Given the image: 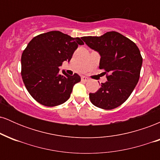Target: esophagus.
I'll list each match as a JSON object with an SVG mask.
<instances>
[{"mask_svg":"<svg viewBox=\"0 0 160 160\" xmlns=\"http://www.w3.org/2000/svg\"><path fill=\"white\" fill-rule=\"evenodd\" d=\"M81 80L84 82H87L88 80H89V78H86V77H85V76H82V77H81Z\"/></svg>","mask_w":160,"mask_h":160,"instance_id":"esophagus-1","label":"esophagus"}]
</instances>
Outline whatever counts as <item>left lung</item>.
I'll return each instance as SVG.
<instances>
[{"label":"left lung","mask_w":160,"mask_h":160,"mask_svg":"<svg viewBox=\"0 0 160 160\" xmlns=\"http://www.w3.org/2000/svg\"><path fill=\"white\" fill-rule=\"evenodd\" d=\"M82 40L100 54L99 68L107 73L108 81L96 92L89 93L91 102L104 110L119 107L130 96L140 78L142 57L138 47L117 32L82 37Z\"/></svg>","instance_id":"1"}]
</instances>
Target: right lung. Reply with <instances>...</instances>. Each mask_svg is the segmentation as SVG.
<instances>
[{"mask_svg":"<svg viewBox=\"0 0 160 160\" xmlns=\"http://www.w3.org/2000/svg\"><path fill=\"white\" fill-rule=\"evenodd\" d=\"M84 44L80 38H71L58 31L34 37L23 51L21 58L22 78L33 98L47 107L65 102L74 84L80 81L78 74L70 76L58 67L69 62L78 45Z\"/></svg>","mask_w":160,"mask_h":160,"instance_id":"add662e5","label":"right lung"}]
</instances>
